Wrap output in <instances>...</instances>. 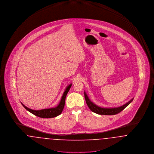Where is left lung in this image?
I'll return each instance as SVG.
<instances>
[{"instance_id":"obj_1","label":"left lung","mask_w":154,"mask_h":154,"mask_svg":"<svg viewBox=\"0 0 154 154\" xmlns=\"http://www.w3.org/2000/svg\"><path fill=\"white\" fill-rule=\"evenodd\" d=\"M84 96L85 99V101L88 105V107L92 112L96 113L100 115H107V116H112L118 114L121 111L126 108L132 102L134 99L133 97L129 102L126 103L124 104L119 106V107H100L95 103L92 102L89 98L87 94L85 91H84Z\"/></svg>"}]
</instances>
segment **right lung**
<instances>
[{
  "mask_svg": "<svg viewBox=\"0 0 154 154\" xmlns=\"http://www.w3.org/2000/svg\"><path fill=\"white\" fill-rule=\"evenodd\" d=\"M72 85V83L69 84L67 87L66 89H65L63 94L61 97V99L60 100V102L57 106L56 107H52V108H49V109H42L40 110H35L30 109L29 108L25 106L23 103H21L23 107L29 111L32 114H34L37 117H38L43 118H54L55 117H57L59 116L64 108L65 106V99L66 96L69 91V89L71 88Z\"/></svg>",
  "mask_w": 154,
  "mask_h": 154,
  "instance_id": "1",
  "label": "right lung"
}]
</instances>
